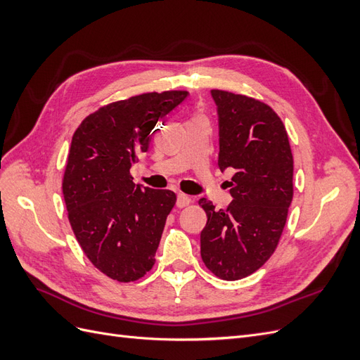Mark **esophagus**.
Instances as JSON below:
<instances>
[{
    "mask_svg": "<svg viewBox=\"0 0 360 360\" xmlns=\"http://www.w3.org/2000/svg\"><path fill=\"white\" fill-rule=\"evenodd\" d=\"M191 204V197L189 195H184V193H177V207H186Z\"/></svg>",
    "mask_w": 360,
    "mask_h": 360,
    "instance_id": "34e87169",
    "label": "esophagus"
}]
</instances>
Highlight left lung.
Instances as JSON below:
<instances>
[{"mask_svg": "<svg viewBox=\"0 0 360 360\" xmlns=\"http://www.w3.org/2000/svg\"><path fill=\"white\" fill-rule=\"evenodd\" d=\"M219 124L221 171L233 168L231 204L207 213L201 231V258L217 278L249 276L275 252L292 200V155L278 114L243 94L212 90Z\"/></svg>", "mask_w": 360, "mask_h": 360, "instance_id": "8db88e82", "label": "left lung"}]
</instances>
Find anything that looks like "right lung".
I'll use <instances>...</instances> for the list:
<instances>
[{
	"mask_svg": "<svg viewBox=\"0 0 360 360\" xmlns=\"http://www.w3.org/2000/svg\"><path fill=\"white\" fill-rule=\"evenodd\" d=\"M188 91L134 96L102 106L73 134L63 195L84 254L118 282L143 278L176 204V193L134 183L130 168L146 153L155 126ZM158 130V129H156Z\"/></svg>",
	"mask_w": 360,
	"mask_h": 360,
	"instance_id": "right-lung-1",
	"label": "right lung"
}]
</instances>
